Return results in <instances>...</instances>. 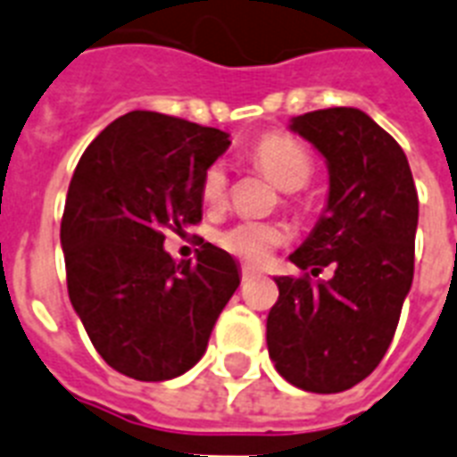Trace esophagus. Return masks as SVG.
<instances>
[{"mask_svg": "<svg viewBox=\"0 0 457 457\" xmlns=\"http://www.w3.org/2000/svg\"><path fill=\"white\" fill-rule=\"evenodd\" d=\"M255 274H261V272H258L253 265H241V279L244 281H248L251 277H255Z\"/></svg>", "mask_w": 457, "mask_h": 457, "instance_id": "1", "label": "esophagus"}]
</instances>
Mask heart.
I'll use <instances>...</instances> for the list:
<instances>
[{
	"mask_svg": "<svg viewBox=\"0 0 457 457\" xmlns=\"http://www.w3.org/2000/svg\"><path fill=\"white\" fill-rule=\"evenodd\" d=\"M253 164L272 180L279 190L295 192L305 187L312 178V157L295 138L284 133H267L251 150ZM202 196L206 206H220L228 196V173L220 164L206 169L202 178ZM284 241V232L277 225L262 220H239L218 235V244L225 251L246 258L265 261Z\"/></svg>",
	"mask_w": 457,
	"mask_h": 457,
	"instance_id": "1",
	"label": "heart"
}]
</instances>
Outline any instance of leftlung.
Returning <instances> with one entry per match:
<instances>
[{
	"label": "left lung",
	"mask_w": 457,
	"mask_h": 457,
	"mask_svg": "<svg viewBox=\"0 0 457 457\" xmlns=\"http://www.w3.org/2000/svg\"><path fill=\"white\" fill-rule=\"evenodd\" d=\"M291 131L324 154L328 202L291 253L305 274L274 279L267 350L291 385L336 395L370 376L395 337L413 281L418 192L399 143L357 107L300 114ZM328 264L332 279L312 282Z\"/></svg>",
	"instance_id": "1"
}]
</instances>
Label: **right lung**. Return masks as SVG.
<instances>
[{
    "label": "right lung",
    "mask_w": 457,
    "mask_h": 457,
    "mask_svg": "<svg viewBox=\"0 0 457 457\" xmlns=\"http://www.w3.org/2000/svg\"><path fill=\"white\" fill-rule=\"evenodd\" d=\"M229 136L136 110L81 154L61 220L68 293L98 354L124 376H183L239 287L235 258L204 244L176 262L164 232L202 220V178Z\"/></svg>",
    "instance_id": "right-lung-1"
}]
</instances>
